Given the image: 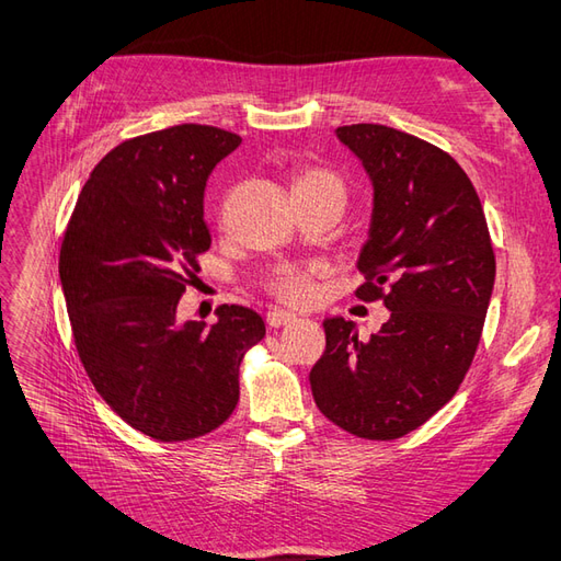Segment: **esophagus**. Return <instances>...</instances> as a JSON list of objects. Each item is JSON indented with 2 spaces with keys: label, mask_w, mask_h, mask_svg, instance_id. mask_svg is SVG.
<instances>
[{
  "label": "esophagus",
  "mask_w": 561,
  "mask_h": 561,
  "mask_svg": "<svg viewBox=\"0 0 561 561\" xmlns=\"http://www.w3.org/2000/svg\"><path fill=\"white\" fill-rule=\"evenodd\" d=\"M289 323H296V316L294 313L277 311V308L267 313V325L270 328H282V325H289Z\"/></svg>",
  "instance_id": "obj_1"
}]
</instances>
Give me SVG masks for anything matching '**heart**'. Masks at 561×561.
<instances>
[{
	"label": "heart",
	"mask_w": 561,
	"mask_h": 561,
	"mask_svg": "<svg viewBox=\"0 0 561 561\" xmlns=\"http://www.w3.org/2000/svg\"><path fill=\"white\" fill-rule=\"evenodd\" d=\"M323 190H342V183L335 173L325 169H316V165L301 169L291 181L294 197L316 195V193H323ZM270 294L274 299H279L289 306H306L316 294L313 270H301V267L282 270L277 277L270 282Z\"/></svg>",
	"instance_id": "1"
}]
</instances>
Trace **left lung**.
Returning a JSON list of instances; mask_svg holds the SVG:
<instances>
[{
    "label": "left lung",
    "mask_w": 561,
    "mask_h": 561,
    "mask_svg": "<svg viewBox=\"0 0 561 561\" xmlns=\"http://www.w3.org/2000/svg\"><path fill=\"white\" fill-rule=\"evenodd\" d=\"M337 137L374 183L356 296L383 301L390 318L366 342L352 320L328 318L311 390L344 432L392 440L458 392L482 337L496 260L482 202L450 153L371 123L337 127Z\"/></svg>",
    "instance_id": "obj_1"
}]
</instances>
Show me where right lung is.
Returning a JSON list of instances; mask_svg holds the SVG:
<instances>
[{
    "label": "right lung",
    "mask_w": 561,
    "mask_h": 561,
    "mask_svg": "<svg viewBox=\"0 0 561 561\" xmlns=\"http://www.w3.org/2000/svg\"><path fill=\"white\" fill-rule=\"evenodd\" d=\"M241 137L175 125L125 139L83 185L59 248L75 347L111 410L163 444L205 436L238 404V368L265 337L245 306L219 320H178L211 236L202 199L214 165Z\"/></svg>",
    "instance_id": "right-lung-1"
}]
</instances>
